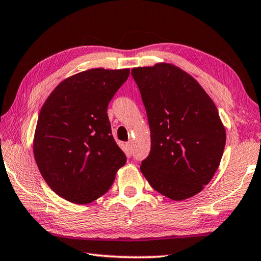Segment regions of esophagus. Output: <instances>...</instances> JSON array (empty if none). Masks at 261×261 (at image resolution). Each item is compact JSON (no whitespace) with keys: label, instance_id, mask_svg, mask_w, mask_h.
<instances>
[{"label":"esophagus","instance_id":"obj_1","mask_svg":"<svg viewBox=\"0 0 261 261\" xmlns=\"http://www.w3.org/2000/svg\"><path fill=\"white\" fill-rule=\"evenodd\" d=\"M126 147H127L128 152L132 153V141H128V142L126 143Z\"/></svg>","mask_w":261,"mask_h":261}]
</instances>
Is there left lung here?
<instances>
[{"mask_svg": "<svg viewBox=\"0 0 261 261\" xmlns=\"http://www.w3.org/2000/svg\"><path fill=\"white\" fill-rule=\"evenodd\" d=\"M147 111L151 150L141 172L173 200L193 197L217 172L226 144L218 109L188 73L159 63L132 70Z\"/></svg>", "mask_w": 261, "mask_h": 261, "instance_id": "8db88e82", "label": "left lung"}]
</instances>
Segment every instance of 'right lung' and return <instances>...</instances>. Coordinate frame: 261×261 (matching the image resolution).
Listing matches in <instances>:
<instances>
[{"mask_svg":"<svg viewBox=\"0 0 261 261\" xmlns=\"http://www.w3.org/2000/svg\"><path fill=\"white\" fill-rule=\"evenodd\" d=\"M129 68H91L62 81L41 109L34 157L41 175L58 196L88 204L112 186L126 164L108 117V105Z\"/></svg>","mask_w":261,"mask_h":261,"instance_id":"right-lung-1","label":"right lung"}]
</instances>
